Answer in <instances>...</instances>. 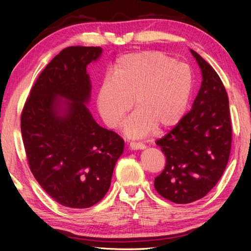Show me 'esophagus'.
Returning a JSON list of instances; mask_svg holds the SVG:
<instances>
[{
  "label": "esophagus",
  "mask_w": 251,
  "mask_h": 251,
  "mask_svg": "<svg viewBox=\"0 0 251 251\" xmlns=\"http://www.w3.org/2000/svg\"><path fill=\"white\" fill-rule=\"evenodd\" d=\"M129 148L133 151H137V150H144V148H146V146L144 145L143 143L131 142V143H129Z\"/></svg>",
  "instance_id": "34e87169"
}]
</instances>
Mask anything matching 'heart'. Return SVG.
<instances>
[{"instance_id": "heart-1", "label": "heart", "mask_w": 251, "mask_h": 251, "mask_svg": "<svg viewBox=\"0 0 251 251\" xmlns=\"http://www.w3.org/2000/svg\"><path fill=\"white\" fill-rule=\"evenodd\" d=\"M192 87V71L184 63L155 50L129 53L117 58L100 83L96 106L106 126L116 128L133 101L136 110L125 121L124 133L143 137L181 120Z\"/></svg>"}]
</instances>
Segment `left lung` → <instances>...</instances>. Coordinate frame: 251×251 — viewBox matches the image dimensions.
<instances>
[{"mask_svg":"<svg viewBox=\"0 0 251 251\" xmlns=\"http://www.w3.org/2000/svg\"><path fill=\"white\" fill-rule=\"evenodd\" d=\"M202 82L193 108L156 142L166 165L155 178L161 197L189 203L205 197L222 178L231 150L232 128L226 88L216 71L195 50Z\"/></svg>","mask_w":251,"mask_h":251,"instance_id":"1","label":"left lung"}]
</instances>
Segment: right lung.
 <instances>
[{"instance_id":"right-lung-1","label":"right lung","mask_w":251,"mask_h":251,"mask_svg":"<svg viewBox=\"0 0 251 251\" xmlns=\"http://www.w3.org/2000/svg\"><path fill=\"white\" fill-rule=\"evenodd\" d=\"M100 54L99 46L62 50L42 71L21 115L33 176L55 201L71 208L103 199L124 151V139L100 127L85 106L92 88L86 67Z\"/></svg>"}]
</instances>
